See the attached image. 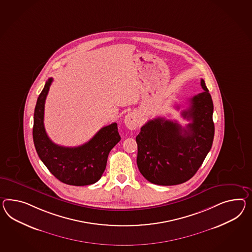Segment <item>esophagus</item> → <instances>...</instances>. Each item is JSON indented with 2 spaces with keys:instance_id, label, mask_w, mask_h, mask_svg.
Masks as SVG:
<instances>
[{
  "instance_id": "esophagus-1",
  "label": "esophagus",
  "mask_w": 252,
  "mask_h": 252,
  "mask_svg": "<svg viewBox=\"0 0 252 252\" xmlns=\"http://www.w3.org/2000/svg\"><path fill=\"white\" fill-rule=\"evenodd\" d=\"M124 123L128 129H136L140 124V119L135 112H129L124 119Z\"/></svg>"
}]
</instances>
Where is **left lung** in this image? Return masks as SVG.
I'll return each mask as SVG.
<instances>
[{
	"mask_svg": "<svg viewBox=\"0 0 252 252\" xmlns=\"http://www.w3.org/2000/svg\"><path fill=\"white\" fill-rule=\"evenodd\" d=\"M203 92L190 98L182 116L191 123L156 118L145 123L136 137L137 165L145 179L159 186L183 184L194 176L212 147L213 101L204 79ZM176 109H179L177 107Z\"/></svg>",
	"mask_w": 252,
	"mask_h": 252,
	"instance_id": "left-lung-1",
	"label": "left lung"
}]
</instances>
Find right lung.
Segmentation results:
<instances>
[{
	"label": "right lung",
	"mask_w": 252,
	"mask_h": 252,
	"mask_svg": "<svg viewBox=\"0 0 252 252\" xmlns=\"http://www.w3.org/2000/svg\"><path fill=\"white\" fill-rule=\"evenodd\" d=\"M53 78H48L40 93L33 114L32 139L41 161L62 183L81 187L100 179L107 165L110 150L121 141L117 123L99 129L89 142L78 147H64L52 142L45 132V98Z\"/></svg>",
	"instance_id": "right-lung-1"
}]
</instances>
